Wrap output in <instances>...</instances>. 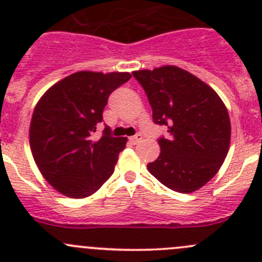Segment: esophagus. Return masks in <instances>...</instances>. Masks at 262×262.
<instances>
[{"label":"esophagus","mask_w":262,"mask_h":262,"mask_svg":"<svg viewBox=\"0 0 262 262\" xmlns=\"http://www.w3.org/2000/svg\"><path fill=\"white\" fill-rule=\"evenodd\" d=\"M142 139H143V137H142V134H137V136L130 137V138H129V141H130L132 144H138L139 142L142 141Z\"/></svg>","instance_id":"esophagus-1"}]
</instances>
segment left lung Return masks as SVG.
Segmentation results:
<instances>
[{
	"instance_id": "1",
	"label": "left lung",
	"mask_w": 262,
	"mask_h": 262,
	"mask_svg": "<svg viewBox=\"0 0 262 262\" xmlns=\"http://www.w3.org/2000/svg\"><path fill=\"white\" fill-rule=\"evenodd\" d=\"M146 91L155 124L167 128L157 139L158 158L147 168L161 184L192 192L218 172L228 153L231 121L221 97L191 73L175 67L136 71Z\"/></svg>"
}]
</instances>
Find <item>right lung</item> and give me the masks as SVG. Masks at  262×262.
<instances>
[{"label": "right lung", "instance_id": "right-lung-1", "mask_svg": "<svg viewBox=\"0 0 262 262\" xmlns=\"http://www.w3.org/2000/svg\"><path fill=\"white\" fill-rule=\"evenodd\" d=\"M130 73H73L52 86L34 110L30 148L46 180L63 195L76 199L90 196L113 175L126 138H115L104 121L107 99Z\"/></svg>", "mask_w": 262, "mask_h": 262}]
</instances>
